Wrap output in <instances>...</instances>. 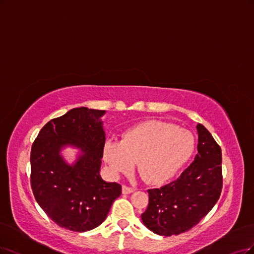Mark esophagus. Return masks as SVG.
Listing matches in <instances>:
<instances>
[{"label": "esophagus", "mask_w": 254, "mask_h": 254, "mask_svg": "<svg viewBox=\"0 0 254 254\" xmlns=\"http://www.w3.org/2000/svg\"><path fill=\"white\" fill-rule=\"evenodd\" d=\"M133 191H134V189H132V187H128V186H127V185L122 186V193H124V194L132 193Z\"/></svg>", "instance_id": "esophagus-1"}]
</instances>
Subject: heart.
<instances>
[{
    "label": "heart",
    "instance_id": "heart-1",
    "mask_svg": "<svg viewBox=\"0 0 254 254\" xmlns=\"http://www.w3.org/2000/svg\"><path fill=\"white\" fill-rule=\"evenodd\" d=\"M193 146V137L189 130L151 120L128 129L120 142H106L103 154L113 173H127L137 162L142 179L158 184L179 171L189 160Z\"/></svg>",
    "mask_w": 254,
    "mask_h": 254
}]
</instances>
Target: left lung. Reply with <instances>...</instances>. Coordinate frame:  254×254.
Instances as JSON below:
<instances>
[{
    "label": "left lung",
    "mask_w": 254,
    "mask_h": 254,
    "mask_svg": "<svg viewBox=\"0 0 254 254\" xmlns=\"http://www.w3.org/2000/svg\"><path fill=\"white\" fill-rule=\"evenodd\" d=\"M198 154L175 181L160 189L148 190V205L141 214L145 226L159 236H177L189 231L218 202L223 186L222 151L203 125Z\"/></svg>",
    "instance_id": "left-lung-1"
}]
</instances>
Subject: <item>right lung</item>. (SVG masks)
<instances>
[{
  "instance_id": "obj_1",
  "label": "right lung",
  "mask_w": 254,
  "mask_h": 254,
  "mask_svg": "<svg viewBox=\"0 0 254 254\" xmlns=\"http://www.w3.org/2000/svg\"><path fill=\"white\" fill-rule=\"evenodd\" d=\"M105 113L72 109L46 124L32 144L30 183L34 198L62 228L83 232L99 226L121 194L120 184L105 182L99 175L106 143L99 118ZM65 145L81 148L74 166L59 155Z\"/></svg>"
}]
</instances>
